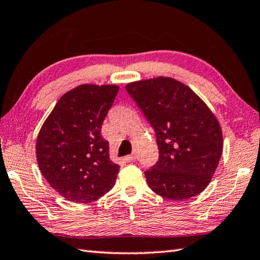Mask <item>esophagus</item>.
<instances>
[{"label":"esophagus","mask_w":260,"mask_h":260,"mask_svg":"<svg viewBox=\"0 0 260 260\" xmlns=\"http://www.w3.org/2000/svg\"><path fill=\"white\" fill-rule=\"evenodd\" d=\"M136 159V155L135 154H131V155H126L125 156V161H127V162H132V161H134Z\"/></svg>","instance_id":"esophagus-1"}]
</instances>
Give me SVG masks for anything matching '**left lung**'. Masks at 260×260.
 Instances as JSON below:
<instances>
[{
	"label": "left lung",
	"mask_w": 260,
	"mask_h": 260,
	"mask_svg": "<svg viewBox=\"0 0 260 260\" xmlns=\"http://www.w3.org/2000/svg\"><path fill=\"white\" fill-rule=\"evenodd\" d=\"M128 94L154 128L159 160L144 174L157 195L189 200L210 184L223 149L216 117L187 85L171 78L137 81Z\"/></svg>",
	"instance_id": "left-lung-1"
}]
</instances>
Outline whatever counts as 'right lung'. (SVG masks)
Returning a JSON list of instances; mask_svg holds the SVG:
<instances>
[{
  "label": "right lung",
  "mask_w": 260,
  "mask_h": 260,
  "mask_svg": "<svg viewBox=\"0 0 260 260\" xmlns=\"http://www.w3.org/2000/svg\"><path fill=\"white\" fill-rule=\"evenodd\" d=\"M118 90L117 85H80L60 96L40 128L39 169L65 200L93 202L115 185L119 166L110 161L101 126Z\"/></svg>",
  "instance_id": "right-lung-1"
}]
</instances>
